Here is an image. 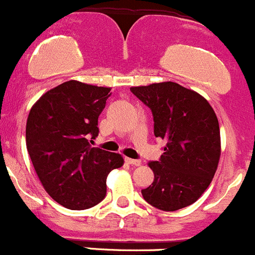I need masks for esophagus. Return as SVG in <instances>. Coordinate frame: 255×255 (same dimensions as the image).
Masks as SVG:
<instances>
[{"label":"esophagus","instance_id":"esophagus-1","mask_svg":"<svg viewBox=\"0 0 255 255\" xmlns=\"http://www.w3.org/2000/svg\"><path fill=\"white\" fill-rule=\"evenodd\" d=\"M125 161H126V163H128V165H132V166H139V165H141V161H139V160H133V158H128V157H126Z\"/></svg>","mask_w":255,"mask_h":255}]
</instances>
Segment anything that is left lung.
<instances>
[{
  "label": "left lung",
  "instance_id": "1",
  "mask_svg": "<svg viewBox=\"0 0 255 255\" xmlns=\"http://www.w3.org/2000/svg\"><path fill=\"white\" fill-rule=\"evenodd\" d=\"M152 112L154 135L166 141L158 161L148 162L154 180L142 196L149 205L176 211L205 192L220 158V129L203 95L173 82L132 87Z\"/></svg>",
  "mask_w": 255,
  "mask_h": 255
}]
</instances>
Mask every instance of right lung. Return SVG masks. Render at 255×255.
<instances>
[{"instance_id":"add662e5","label":"right lung","mask_w":255,"mask_h":255,"mask_svg":"<svg viewBox=\"0 0 255 255\" xmlns=\"http://www.w3.org/2000/svg\"><path fill=\"white\" fill-rule=\"evenodd\" d=\"M111 88L69 80L45 93L26 123V147L45 191L64 208L84 210L106 197L120 153L90 147ZM92 142V141H90Z\"/></svg>"}]
</instances>
